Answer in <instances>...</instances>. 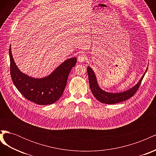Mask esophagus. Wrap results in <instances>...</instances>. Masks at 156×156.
I'll return each mask as SVG.
<instances>
[{
    "instance_id": "obj_1",
    "label": "esophagus",
    "mask_w": 156,
    "mask_h": 156,
    "mask_svg": "<svg viewBox=\"0 0 156 156\" xmlns=\"http://www.w3.org/2000/svg\"><path fill=\"white\" fill-rule=\"evenodd\" d=\"M78 61L79 62H83L84 60H86L87 58V56H86V55L84 54V53H81V55H80L79 56H78Z\"/></svg>"
}]
</instances>
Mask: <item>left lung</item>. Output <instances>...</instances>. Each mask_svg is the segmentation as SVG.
<instances>
[{"label":"left lung","instance_id":"obj_1","mask_svg":"<svg viewBox=\"0 0 156 156\" xmlns=\"http://www.w3.org/2000/svg\"><path fill=\"white\" fill-rule=\"evenodd\" d=\"M147 69L148 68L146 69V72L143 74L142 77L139 80V81L137 83V84H135L133 87H132L131 88H129V90H127L124 92L111 93L103 90L99 87L96 75L94 73L93 69L90 66H88L87 72L88 75L90 88L92 93L94 96V97H95L99 101H100L103 103H105V104H115V103L124 101L128 100L129 98L134 96V94L136 93V90H137L138 88H139L141 81H142Z\"/></svg>","mask_w":156,"mask_h":156}]
</instances>
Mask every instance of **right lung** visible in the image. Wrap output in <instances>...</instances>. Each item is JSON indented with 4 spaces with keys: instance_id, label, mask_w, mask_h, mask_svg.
Returning <instances> with one entry per match:
<instances>
[{
    "instance_id": "obj_1",
    "label": "right lung",
    "mask_w": 156,
    "mask_h": 156,
    "mask_svg": "<svg viewBox=\"0 0 156 156\" xmlns=\"http://www.w3.org/2000/svg\"><path fill=\"white\" fill-rule=\"evenodd\" d=\"M9 55L14 85L28 100L40 105L52 104L62 96L70 71L77 62L76 57L67 59L48 76L38 79L31 77L19 69L13 58L11 45Z\"/></svg>"
}]
</instances>
